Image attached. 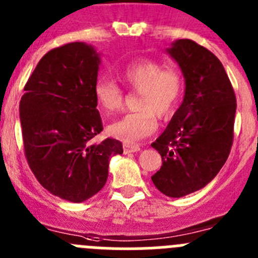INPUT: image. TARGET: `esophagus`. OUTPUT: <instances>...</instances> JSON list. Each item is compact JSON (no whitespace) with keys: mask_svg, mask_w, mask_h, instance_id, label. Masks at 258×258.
Returning a JSON list of instances; mask_svg holds the SVG:
<instances>
[{"mask_svg":"<svg viewBox=\"0 0 258 258\" xmlns=\"http://www.w3.org/2000/svg\"><path fill=\"white\" fill-rule=\"evenodd\" d=\"M122 150H124V153H133L141 151V147L138 145H124Z\"/></svg>","mask_w":258,"mask_h":258,"instance_id":"obj_1","label":"esophagus"}]
</instances>
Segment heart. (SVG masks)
I'll list each match as a JSON object with an SVG mask.
<instances>
[{
  "label": "heart",
  "mask_w": 258,
  "mask_h": 258,
  "mask_svg": "<svg viewBox=\"0 0 258 258\" xmlns=\"http://www.w3.org/2000/svg\"><path fill=\"white\" fill-rule=\"evenodd\" d=\"M121 79L138 91L137 107L108 125V133L125 143H136L155 133L157 115L170 119L176 112L184 94V77L176 66H165L153 58H141L127 63L120 73ZM94 98L105 112L119 111L124 103V91L106 77L96 80Z\"/></svg>",
  "instance_id": "b5f03b06"
}]
</instances>
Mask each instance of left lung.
I'll return each mask as SVG.
<instances>
[{"mask_svg": "<svg viewBox=\"0 0 258 258\" xmlns=\"http://www.w3.org/2000/svg\"><path fill=\"white\" fill-rule=\"evenodd\" d=\"M179 63L185 94L180 107L152 147L162 157L152 176L156 188L179 198L210 183L230 153L237 98L220 60L192 39L167 49Z\"/></svg>", "mask_w": 258, "mask_h": 258, "instance_id": "1", "label": "left lung"}]
</instances>
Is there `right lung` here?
Returning a JSON list of instances; mask_svg holds the SVG:
<instances>
[{"mask_svg":"<svg viewBox=\"0 0 258 258\" xmlns=\"http://www.w3.org/2000/svg\"><path fill=\"white\" fill-rule=\"evenodd\" d=\"M100 57L92 46L72 42L51 49L28 79L20 122L28 165L37 180L62 200L83 202L106 184L111 156L122 145L103 131L93 87Z\"/></svg>","mask_w":258,"mask_h":258,"instance_id":"right-lung-1","label":"right lung"}]
</instances>
